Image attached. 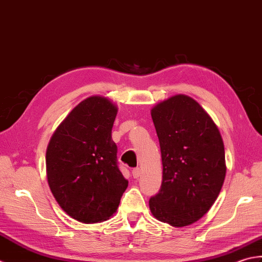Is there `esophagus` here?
Returning a JSON list of instances; mask_svg holds the SVG:
<instances>
[{
  "label": "esophagus",
  "mask_w": 262,
  "mask_h": 262,
  "mask_svg": "<svg viewBox=\"0 0 262 262\" xmlns=\"http://www.w3.org/2000/svg\"><path fill=\"white\" fill-rule=\"evenodd\" d=\"M132 175H133V178H135V179H138L139 176L141 175V169L139 168V167L133 168V169H132Z\"/></svg>",
  "instance_id": "esophagus-1"
}]
</instances>
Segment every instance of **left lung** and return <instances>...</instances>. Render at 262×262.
Listing matches in <instances>:
<instances>
[{"instance_id": "1", "label": "left lung", "mask_w": 262, "mask_h": 262, "mask_svg": "<svg viewBox=\"0 0 262 262\" xmlns=\"http://www.w3.org/2000/svg\"><path fill=\"white\" fill-rule=\"evenodd\" d=\"M151 117L161 146L163 182L149 208L159 222L191 225L210 209L225 180L220 130L198 101L183 94L154 106Z\"/></svg>"}]
</instances>
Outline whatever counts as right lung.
I'll return each mask as SVG.
<instances>
[{
    "mask_svg": "<svg viewBox=\"0 0 262 262\" xmlns=\"http://www.w3.org/2000/svg\"><path fill=\"white\" fill-rule=\"evenodd\" d=\"M117 106L90 96L56 127L46 150L47 182L57 204L83 224L107 221L119 208L127 180L112 140Z\"/></svg>",
    "mask_w": 262,
    "mask_h": 262,
    "instance_id": "right-lung-1",
    "label": "right lung"
}]
</instances>
